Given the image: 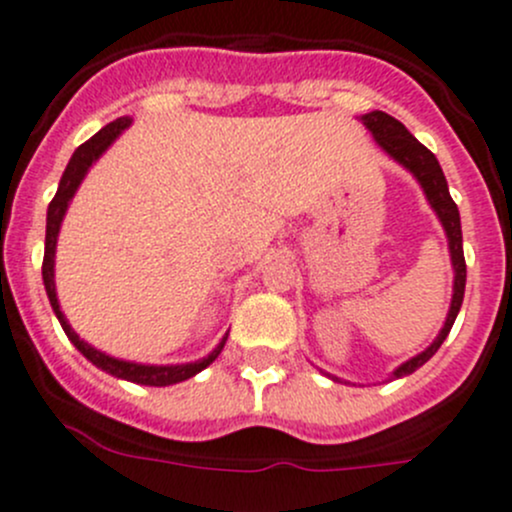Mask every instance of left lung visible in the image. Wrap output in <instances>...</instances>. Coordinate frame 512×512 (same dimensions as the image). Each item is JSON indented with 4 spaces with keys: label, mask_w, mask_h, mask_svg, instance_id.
Here are the masks:
<instances>
[{
    "label": "left lung",
    "mask_w": 512,
    "mask_h": 512,
    "mask_svg": "<svg viewBox=\"0 0 512 512\" xmlns=\"http://www.w3.org/2000/svg\"><path fill=\"white\" fill-rule=\"evenodd\" d=\"M363 126L373 134L376 144L391 156L393 161L403 166L406 171H411L416 176V181L421 184L423 194H426L430 209L435 211L438 221L443 224L445 236H448V251H450V263H453V298H450V308L448 316H445L443 328L435 336V341L430 343L426 351H421L418 356L408 358L406 363L396 368L391 373L393 378H403L411 376L413 371L428 363L430 358L435 356V351L440 348V343L448 338L450 328H453L455 316H458L460 306H463V293H465V256H463V231H460V214L455 201L450 199L448 191V181H445L443 169H440L438 159L433 156V151H428L406 126L401 124L398 119H393L391 114L386 111H368V114L361 116ZM328 376V373H326ZM331 381H341L336 376H328Z\"/></svg>",
    "instance_id": "1"
}]
</instances>
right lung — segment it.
I'll return each instance as SVG.
<instances>
[{
    "label": "right lung",
    "mask_w": 512,
    "mask_h": 512,
    "mask_svg": "<svg viewBox=\"0 0 512 512\" xmlns=\"http://www.w3.org/2000/svg\"><path fill=\"white\" fill-rule=\"evenodd\" d=\"M129 124H131L129 116H121V119L111 121V124H106L101 131H96L89 141H84V144L74 151L72 159H69L67 169H64V174H62V181H59L57 194H54L52 204H49V209H47V241H44L42 278H44V288H47L49 303H52V308H54V313H57L59 323H62L64 333H67L69 341H72L74 346L82 351V356L86 358V361H91L96 368H101V371L109 373V376L121 378V381L139 383V386L161 388V386H174V383L186 381V378H194L196 373H201L206 366H211V363L219 358V353L224 351L229 333L221 338L219 346H216L209 356L199 358V361L176 363V366H149V363L124 361V358L109 356V353L99 351V348L89 346V343L79 338V333L69 326L67 316H64L62 308H59L57 283H54V254H57L59 229H62V221H64V214H67V209H69V201H72L74 194H77L79 184L84 181L89 166H94V161L99 159V156L104 154V151L109 149L116 139H119L121 131H124Z\"/></svg>",
    "instance_id": "right-lung-1"
}]
</instances>
